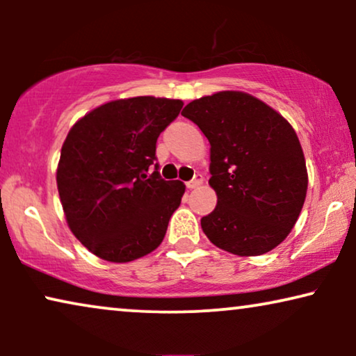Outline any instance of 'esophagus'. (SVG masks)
Masks as SVG:
<instances>
[{"label":"esophagus","instance_id":"34e87169","mask_svg":"<svg viewBox=\"0 0 356 356\" xmlns=\"http://www.w3.org/2000/svg\"><path fill=\"white\" fill-rule=\"evenodd\" d=\"M199 184H202V177H201V175H196V177L191 179V181L186 183V188L188 189H194V188H197Z\"/></svg>","mask_w":356,"mask_h":356}]
</instances>
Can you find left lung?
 <instances>
[{
  "label": "left lung",
  "instance_id": "8db88e82",
  "mask_svg": "<svg viewBox=\"0 0 356 356\" xmlns=\"http://www.w3.org/2000/svg\"><path fill=\"white\" fill-rule=\"evenodd\" d=\"M181 115L211 144L217 206L201 218L206 236L236 256L274 250L298 220L308 189L295 129L264 102L236 90L193 100Z\"/></svg>",
  "mask_w": 356,
  "mask_h": 356
}]
</instances>
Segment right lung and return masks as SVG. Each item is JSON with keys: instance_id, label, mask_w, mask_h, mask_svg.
Masks as SVG:
<instances>
[{"instance_id": "obj_1", "label": "right lung", "mask_w": 356, "mask_h": 356, "mask_svg": "<svg viewBox=\"0 0 356 356\" xmlns=\"http://www.w3.org/2000/svg\"><path fill=\"white\" fill-rule=\"evenodd\" d=\"M181 100L133 97L97 106L72 126L61 147L56 184L67 225L90 252L110 262L139 259L162 243L184 194L154 165L162 131Z\"/></svg>"}]
</instances>
